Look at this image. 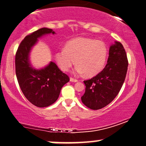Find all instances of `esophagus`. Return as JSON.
<instances>
[{
	"label": "esophagus",
	"mask_w": 146,
	"mask_h": 146,
	"mask_svg": "<svg viewBox=\"0 0 146 146\" xmlns=\"http://www.w3.org/2000/svg\"><path fill=\"white\" fill-rule=\"evenodd\" d=\"M70 81L71 82H78V80L75 79V78H73L72 77H70Z\"/></svg>",
	"instance_id": "34e87169"
}]
</instances>
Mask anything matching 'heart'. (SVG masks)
<instances>
[{
	"label": "heart",
	"mask_w": 146,
	"mask_h": 146,
	"mask_svg": "<svg viewBox=\"0 0 146 146\" xmlns=\"http://www.w3.org/2000/svg\"><path fill=\"white\" fill-rule=\"evenodd\" d=\"M107 56V47L102 41L77 38L68 41L64 49L57 50L54 59L62 71H68L75 61L74 73L92 77L102 71Z\"/></svg>",
	"instance_id": "obj_1"
}]
</instances>
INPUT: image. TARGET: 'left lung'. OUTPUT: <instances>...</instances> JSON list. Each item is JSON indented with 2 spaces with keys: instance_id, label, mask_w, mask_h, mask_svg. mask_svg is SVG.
<instances>
[{
  "instance_id": "left-lung-1",
  "label": "left lung",
  "mask_w": 146,
  "mask_h": 146,
  "mask_svg": "<svg viewBox=\"0 0 146 146\" xmlns=\"http://www.w3.org/2000/svg\"><path fill=\"white\" fill-rule=\"evenodd\" d=\"M128 67L126 52L122 44L115 41L110 47L105 68L91 79L84 80L85 93L82 102L88 108L99 110L114 100L125 79Z\"/></svg>"
}]
</instances>
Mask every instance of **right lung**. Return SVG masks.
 <instances>
[{
    "mask_svg": "<svg viewBox=\"0 0 146 146\" xmlns=\"http://www.w3.org/2000/svg\"><path fill=\"white\" fill-rule=\"evenodd\" d=\"M55 32L42 28L24 38L15 54V73L22 92L28 100L38 107H47L58 98L62 88L69 81L66 74L50 62L45 68L36 69L30 62V52L38 38Z\"/></svg>",
    "mask_w": 146,
    "mask_h": 146,
    "instance_id": "1",
    "label": "right lung"
}]
</instances>
